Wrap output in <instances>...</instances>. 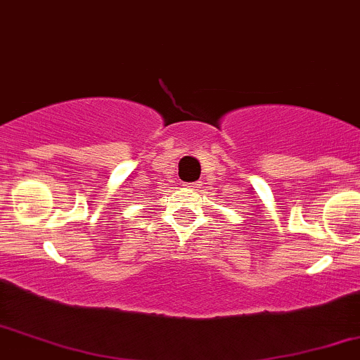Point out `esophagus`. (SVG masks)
Masks as SVG:
<instances>
[{"instance_id":"34e87169","label":"esophagus","mask_w":360,"mask_h":360,"mask_svg":"<svg viewBox=\"0 0 360 360\" xmlns=\"http://www.w3.org/2000/svg\"><path fill=\"white\" fill-rule=\"evenodd\" d=\"M189 188L191 189H200L201 188V184H200V181H196V183H191V184H188Z\"/></svg>"}]
</instances>
